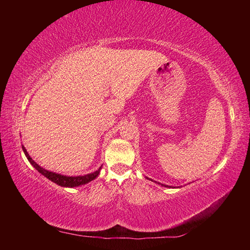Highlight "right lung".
Segmentation results:
<instances>
[{
  "instance_id": "obj_1",
  "label": "right lung",
  "mask_w": 250,
  "mask_h": 250,
  "mask_svg": "<svg viewBox=\"0 0 250 250\" xmlns=\"http://www.w3.org/2000/svg\"><path fill=\"white\" fill-rule=\"evenodd\" d=\"M23 147V151L25 155H26L27 160L31 162L32 166L36 168L37 171L40 173H42L44 176L47 177L48 180H50L54 183H56L61 186H65V188H75V186H79V185H83L88 183V182H90L92 180H95L97 176H98L99 172H100V168H98L96 172L94 173H90V174H87V175H83V176H65V175H61V174H57V173H53V172H49L47 170H45V168L41 167L39 164L36 162H34L33 159L31 156L28 155L27 151L25 150V147L22 146Z\"/></svg>"
}]
</instances>
